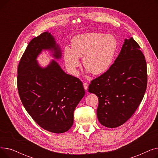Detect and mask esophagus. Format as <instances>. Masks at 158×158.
I'll list each match as a JSON object with an SVG mask.
<instances>
[{
    "instance_id": "34e87169",
    "label": "esophagus",
    "mask_w": 158,
    "mask_h": 158,
    "mask_svg": "<svg viewBox=\"0 0 158 158\" xmlns=\"http://www.w3.org/2000/svg\"><path fill=\"white\" fill-rule=\"evenodd\" d=\"M83 86H84V88L86 91L88 90V84L87 83V82H84L83 83Z\"/></svg>"
}]
</instances>
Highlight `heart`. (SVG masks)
<instances>
[{"label":"heart","mask_w":158,"mask_h":158,"mask_svg":"<svg viewBox=\"0 0 158 158\" xmlns=\"http://www.w3.org/2000/svg\"><path fill=\"white\" fill-rule=\"evenodd\" d=\"M118 49V41L114 36L100 32H89L74 36L71 48L64 50L66 67L73 74L77 73L82 58L84 67L94 75H101L113 64Z\"/></svg>","instance_id":"obj_1"}]
</instances>
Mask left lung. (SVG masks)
<instances>
[{"label": "left lung", "mask_w": 158, "mask_h": 158, "mask_svg": "<svg viewBox=\"0 0 158 158\" xmlns=\"http://www.w3.org/2000/svg\"><path fill=\"white\" fill-rule=\"evenodd\" d=\"M139 48L132 37L126 39L111 68L88 86V92L98 97L97 118L105 127H117L127 122L143 98L147 63Z\"/></svg>", "instance_id": "left-lung-1"}]
</instances>
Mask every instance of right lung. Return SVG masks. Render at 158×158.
Segmentation results:
<instances>
[{
	"label": "right lung",
	"mask_w": 158,
	"mask_h": 158,
	"mask_svg": "<svg viewBox=\"0 0 158 158\" xmlns=\"http://www.w3.org/2000/svg\"><path fill=\"white\" fill-rule=\"evenodd\" d=\"M43 50L54 51L56 59L61 56L50 32L33 38L19 64V94L25 109L41 128L63 133L72 126L74 110L85 91L78 78L66 73L54 60L41 67L36 58Z\"/></svg>",
	"instance_id": "right-lung-1"
}]
</instances>
